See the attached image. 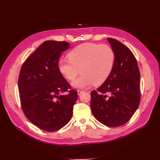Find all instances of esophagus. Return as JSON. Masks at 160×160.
<instances>
[{
  "label": "esophagus",
  "mask_w": 160,
  "mask_h": 160,
  "mask_svg": "<svg viewBox=\"0 0 160 160\" xmlns=\"http://www.w3.org/2000/svg\"><path fill=\"white\" fill-rule=\"evenodd\" d=\"M77 91H78V96H80V95H81V93H82L84 92V91H82V90H80V89H78Z\"/></svg>",
  "instance_id": "34e87169"
}]
</instances>
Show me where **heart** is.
<instances>
[{"label":"heart","mask_w":160,"mask_h":160,"mask_svg":"<svg viewBox=\"0 0 160 160\" xmlns=\"http://www.w3.org/2000/svg\"><path fill=\"white\" fill-rule=\"evenodd\" d=\"M69 58L60 60L58 67L60 73L69 80L75 79L80 69L82 74L72 82V86L78 89L104 82L115 62V54L110 46L93 42L75 47L69 52Z\"/></svg>","instance_id":"heart-1"}]
</instances>
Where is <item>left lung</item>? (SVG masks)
Masks as SVG:
<instances>
[{"label": "left lung", "instance_id": "1", "mask_svg": "<svg viewBox=\"0 0 160 160\" xmlns=\"http://www.w3.org/2000/svg\"><path fill=\"white\" fill-rule=\"evenodd\" d=\"M115 54L113 69L107 80L91 92V108L97 120L118 127L130 120L140 102V73L131 51L118 40L108 38Z\"/></svg>", "mask_w": 160, "mask_h": 160}]
</instances>
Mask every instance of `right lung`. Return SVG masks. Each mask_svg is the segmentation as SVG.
<instances>
[{
	"label": "right lung",
	"instance_id": "obj_1",
	"mask_svg": "<svg viewBox=\"0 0 160 160\" xmlns=\"http://www.w3.org/2000/svg\"><path fill=\"white\" fill-rule=\"evenodd\" d=\"M67 42H44L20 69L18 91L27 118L46 131H56L71 120L78 92L71 89L58 67L59 58L69 48ZM64 92L68 93L62 95Z\"/></svg>",
	"mask_w": 160,
	"mask_h": 160
}]
</instances>
